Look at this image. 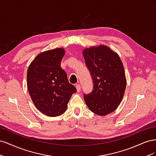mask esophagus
Masks as SVG:
<instances>
[{
    "mask_svg": "<svg viewBox=\"0 0 156 156\" xmlns=\"http://www.w3.org/2000/svg\"><path fill=\"white\" fill-rule=\"evenodd\" d=\"M75 87H76V88H77V91L78 92H79L80 90H81V85H80L79 84H75Z\"/></svg>",
    "mask_w": 156,
    "mask_h": 156,
    "instance_id": "34e87169",
    "label": "esophagus"
}]
</instances>
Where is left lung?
<instances>
[{
	"mask_svg": "<svg viewBox=\"0 0 156 156\" xmlns=\"http://www.w3.org/2000/svg\"><path fill=\"white\" fill-rule=\"evenodd\" d=\"M83 55L93 82L92 91L84 94V101L95 114H109L119 107L125 92L123 64L118 54L105 45L87 48Z\"/></svg>",
	"mask_w": 156,
	"mask_h": 156,
	"instance_id": "1",
	"label": "left lung"
}]
</instances>
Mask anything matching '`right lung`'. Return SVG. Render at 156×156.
Instances as JSON below:
<instances>
[{"label":"right lung","instance_id":"add662e5","mask_svg":"<svg viewBox=\"0 0 156 156\" xmlns=\"http://www.w3.org/2000/svg\"><path fill=\"white\" fill-rule=\"evenodd\" d=\"M65 55L62 48L43 52L37 55L27 71V87L36 107L49 116L62 115L77 89L68 81L61 68Z\"/></svg>","mask_w":156,"mask_h":156}]
</instances>
